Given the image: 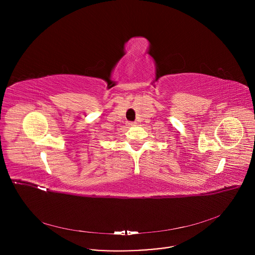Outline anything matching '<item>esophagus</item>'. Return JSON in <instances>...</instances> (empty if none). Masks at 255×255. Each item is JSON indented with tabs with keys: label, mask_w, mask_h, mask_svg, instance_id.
Listing matches in <instances>:
<instances>
[{
	"label": "esophagus",
	"mask_w": 255,
	"mask_h": 255,
	"mask_svg": "<svg viewBox=\"0 0 255 255\" xmlns=\"http://www.w3.org/2000/svg\"><path fill=\"white\" fill-rule=\"evenodd\" d=\"M127 125L131 127V126H135V123H134V122H128V123H127Z\"/></svg>",
	"instance_id": "esophagus-1"
}]
</instances>
